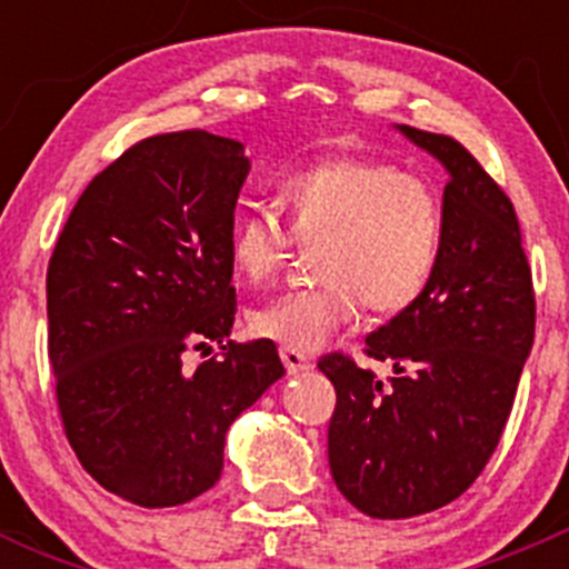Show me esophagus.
Segmentation results:
<instances>
[{"label": "esophagus", "instance_id": "1", "mask_svg": "<svg viewBox=\"0 0 569 569\" xmlns=\"http://www.w3.org/2000/svg\"><path fill=\"white\" fill-rule=\"evenodd\" d=\"M280 360H283V366H286V371H289V375H300V371L311 369V358H308V355H302V352H297V349L283 347V349H280Z\"/></svg>", "mask_w": 569, "mask_h": 569}]
</instances>
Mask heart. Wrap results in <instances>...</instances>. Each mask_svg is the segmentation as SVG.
Listing matches in <instances>:
<instances>
[{
    "instance_id": "1",
    "label": "heart",
    "mask_w": 569,
    "mask_h": 569,
    "mask_svg": "<svg viewBox=\"0 0 569 569\" xmlns=\"http://www.w3.org/2000/svg\"><path fill=\"white\" fill-rule=\"evenodd\" d=\"M278 206L289 231L272 211H244L233 222L231 261L244 280L263 286L289 261L291 239L313 248L317 283L250 313L256 336L297 352L325 347L363 302L377 313L405 311L438 269L440 192L391 162L341 157L291 170L278 181Z\"/></svg>"
}]
</instances>
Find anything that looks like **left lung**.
<instances>
[{
  "instance_id": "8db88e82",
  "label": "left lung",
  "mask_w": 569,
  "mask_h": 569,
  "mask_svg": "<svg viewBox=\"0 0 569 569\" xmlns=\"http://www.w3.org/2000/svg\"><path fill=\"white\" fill-rule=\"evenodd\" d=\"M399 131L449 170L438 269L410 308L366 336L369 358L393 360L391 386L343 352L319 360L336 388L330 473L380 520L435 512L473 485L507 427L537 321L507 192L455 137Z\"/></svg>"
}]
</instances>
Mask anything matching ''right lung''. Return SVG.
Here are the masks:
<instances>
[{
	"label": "right lung",
	"instance_id": "obj_1",
	"mask_svg": "<svg viewBox=\"0 0 569 569\" xmlns=\"http://www.w3.org/2000/svg\"><path fill=\"white\" fill-rule=\"evenodd\" d=\"M244 146L203 129L140 140L73 206L46 272L49 360L82 468L137 507H178L222 473L226 432L283 377L237 317L231 233ZM223 352L192 372L187 348Z\"/></svg>",
	"mask_w": 569,
	"mask_h": 569
}]
</instances>
